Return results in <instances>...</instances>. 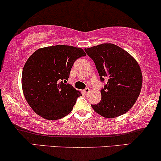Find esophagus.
Instances as JSON below:
<instances>
[{
	"instance_id": "esophagus-1",
	"label": "esophagus",
	"mask_w": 161,
	"mask_h": 161,
	"mask_svg": "<svg viewBox=\"0 0 161 161\" xmlns=\"http://www.w3.org/2000/svg\"><path fill=\"white\" fill-rule=\"evenodd\" d=\"M90 92V90L89 88H86L84 91H83V92H84V95H87Z\"/></svg>"
}]
</instances>
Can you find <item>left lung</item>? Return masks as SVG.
Instances as JSON below:
<instances>
[{
  "instance_id": "left-lung-1",
  "label": "left lung",
  "mask_w": 161,
  "mask_h": 161,
  "mask_svg": "<svg viewBox=\"0 0 161 161\" xmlns=\"http://www.w3.org/2000/svg\"><path fill=\"white\" fill-rule=\"evenodd\" d=\"M85 51L94 61L101 80L108 78L101 90V102L92 105L93 110L105 118L125 114L141 91L142 75L138 63L126 51L111 43L85 48Z\"/></svg>"
}]
</instances>
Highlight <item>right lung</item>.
<instances>
[{
    "mask_svg": "<svg viewBox=\"0 0 161 161\" xmlns=\"http://www.w3.org/2000/svg\"><path fill=\"white\" fill-rule=\"evenodd\" d=\"M86 53L80 47L54 45L36 50L23 68L21 86L31 108L39 116L57 120L72 110L82 96L70 84H65L75 61Z\"/></svg>",
    "mask_w": 161,
    "mask_h": 161,
    "instance_id": "1",
    "label": "right lung"
}]
</instances>
